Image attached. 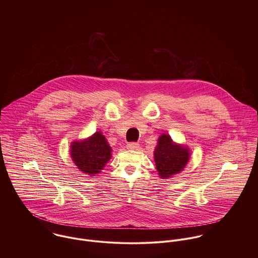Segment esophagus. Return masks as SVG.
Returning <instances> with one entry per match:
<instances>
[{"mask_svg": "<svg viewBox=\"0 0 258 258\" xmlns=\"http://www.w3.org/2000/svg\"><path fill=\"white\" fill-rule=\"evenodd\" d=\"M126 147L129 150H137L139 148V144L136 143V142H130V143L127 144Z\"/></svg>", "mask_w": 258, "mask_h": 258, "instance_id": "34e87169", "label": "esophagus"}]
</instances>
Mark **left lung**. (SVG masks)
<instances>
[{
  "instance_id": "8db88e82",
  "label": "left lung",
  "mask_w": 258,
  "mask_h": 258,
  "mask_svg": "<svg viewBox=\"0 0 258 258\" xmlns=\"http://www.w3.org/2000/svg\"><path fill=\"white\" fill-rule=\"evenodd\" d=\"M188 148L173 142L167 134H162L154 151L157 172L162 179H168L184 170L189 160Z\"/></svg>"
}]
</instances>
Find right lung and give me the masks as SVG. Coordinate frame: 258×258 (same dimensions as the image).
Returning <instances> with one entry per match:
<instances>
[{"mask_svg": "<svg viewBox=\"0 0 258 258\" xmlns=\"http://www.w3.org/2000/svg\"><path fill=\"white\" fill-rule=\"evenodd\" d=\"M111 149L101 132L81 141H74L71 145L72 159L77 168L90 176L99 174L111 159Z\"/></svg>", "mask_w": 258, "mask_h": 258, "instance_id": "add662e5", "label": "right lung"}]
</instances>
